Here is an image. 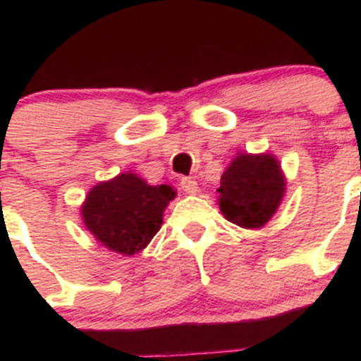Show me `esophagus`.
<instances>
[{"label": "esophagus", "instance_id": "1", "mask_svg": "<svg viewBox=\"0 0 361 361\" xmlns=\"http://www.w3.org/2000/svg\"><path fill=\"white\" fill-rule=\"evenodd\" d=\"M180 187H181V190L187 192V194H197L199 192L197 181H195L194 178H181Z\"/></svg>", "mask_w": 361, "mask_h": 361}]
</instances>
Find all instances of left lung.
<instances>
[{"mask_svg":"<svg viewBox=\"0 0 361 361\" xmlns=\"http://www.w3.org/2000/svg\"><path fill=\"white\" fill-rule=\"evenodd\" d=\"M286 180L279 160L271 154H239L221 174L218 204L232 224L260 228L276 213Z\"/></svg>","mask_w":361,"mask_h":361,"instance_id":"1","label":"left lung"}]
</instances>
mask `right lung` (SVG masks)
I'll return each instance as SVG.
<instances>
[{"mask_svg":"<svg viewBox=\"0 0 361 361\" xmlns=\"http://www.w3.org/2000/svg\"><path fill=\"white\" fill-rule=\"evenodd\" d=\"M176 192L169 185H148L134 173L101 181L87 195L82 218L87 231L108 250L140 253L157 234L164 209Z\"/></svg>","mask_w":361,"mask_h":361,"instance_id":"add662e5","label":"right lung"}]
</instances>
